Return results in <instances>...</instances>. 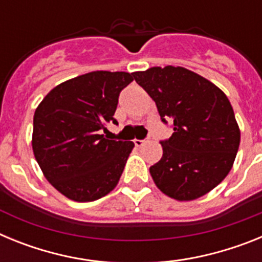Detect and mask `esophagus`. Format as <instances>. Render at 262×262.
Masks as SVG:
<instances>
[{"label":"esophagus","instance_id":"34e87169","mask_svg":"<svg viewBox=\"0 0 262 262\" xmlns=\"http://www.w3.org/2000/svg\"><path fill=\"white\" fill-rule=\"evenodd\" d=\"M147 142H148V139L147 140H139V139H135V140H134V143H135L136 147H143V145H144Z\"/></svg>","mask_w":262,"mask_h":262}]
</instances>
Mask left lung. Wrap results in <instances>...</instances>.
<instances>
[{
  "instance_id": "left-lung-1",
  "label": "left lung",
  "mask_w": 262,
  "mask_h": 262,
  "mask_svg": "<svg viewBox=\"0 0 262 262\" xmlns=\"http://www.w3.org/2000/svg\"><path fill=\"white\" fill-rule=\"evenodd\" d=\"M156 102L161 120L173 122L161 142L163 157L149 168L155 184L176 201H194L223 181L235 161L240 128L226 94L182 67L131 73Z\"/></svg>"
}]
</instances>
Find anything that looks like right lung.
<instances>
[{
  "instance_id": "right-lung-1",
  "label": "right lung",
  "mask_w": 262,
  "mask_h": 262,
  "mask_svg": "<svg viewBox=\"0 0 262 262\" xmlns=\"http://www.w3.org/2000/svg\"><path fill=\"white\" fill-rule=\"evenodd\" d=\"M131 81L127 72H89L53 88L36 107L34 156L47 181L69 200L92 202L118 185L135 144L101 133L118 123V97Z\"/></svg>"
}]
</instances>
